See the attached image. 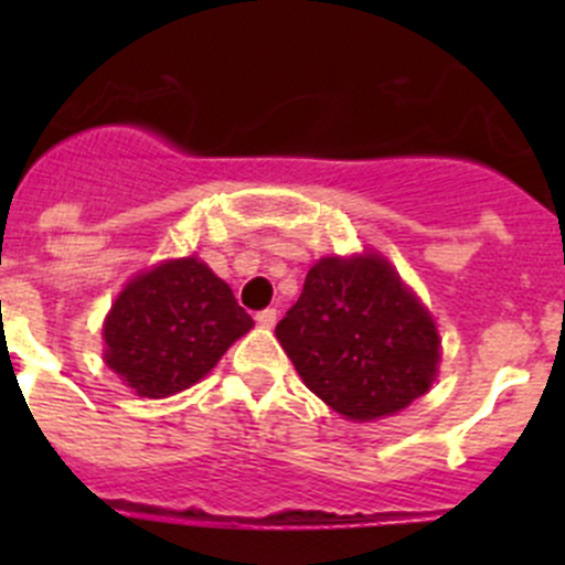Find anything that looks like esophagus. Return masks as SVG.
I'll list each match as a JSON object with an SVG mask.
<instances>
[{"label":"esophagus","instance_id":"1","mask_svg":"<svg viewBox=\"0 0 565 565\" xmlns=\"http://www.w3.org/2000/svg\"><path fill=\"white\" fill-rule=\"evenodd\" d=\"M256 322H259L262 328H273V324H276V309L256 311Z\"/></svg>","mask_w":565,"mask_h":565}]
</instances>
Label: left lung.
<instances>
[{
  "label": "left lung",
  "mask_w": 565,
  "mask_h": 565,
  "mask_svg": "<svg viewBox=\"0 0 565 565\" xmlns=\"http://www.w3.org/2000/svg\"><path fill=\"white\" fill-rule=\"evenodd\" d=\"M306 388L350 420H377L431 388L440 335L380 254L324 256L276 324Z\"/></svg>",
  "instance_id": "8db88e82"
}]
</instances>
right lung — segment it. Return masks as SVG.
<instances>
[{
    "label": "right lung",
    "mask_w": 565,
    "mask_h": 565,
    "mask_svg": "<svg viewBox=\"0 0 565 565\" xmlns=\"http://www.w3.org/2000/svg\"><path fill=\"white\" fill-rule=\"evenodd\" d=\"M254 319L196 256L167 259L125 284L104 322V361L128 388L167 398L204 377Z\"/></svg>",
    "instance_id": "obj_1"
}]
</instances>
